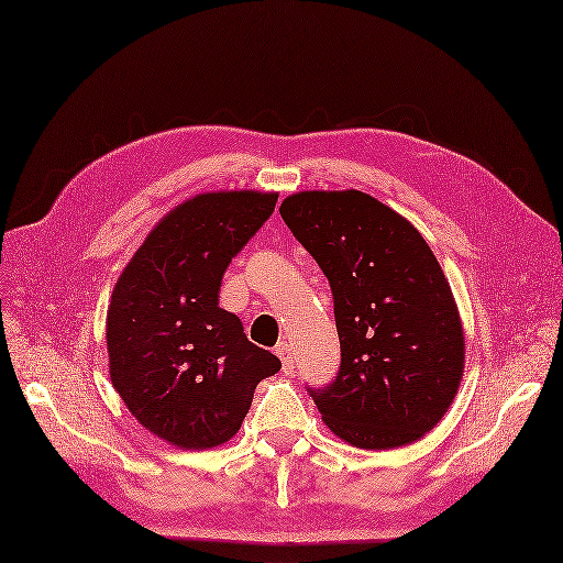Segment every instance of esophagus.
I'll return each mask as SVG.
<instances>
[{
	"label": "esophagus",
	"instance_id": "34e87169",
	"mask_svg": "<svg viewBox=\"0 0 563 563\" xmlns=\"http://www.w3.org/2000/svg\"><path fill=\"white\" fill-rule=\"evenodd\" d=\"M276 355L280 357L283 371L287 373V376H289V373H295V347H292V343L280 341L278 347H276Z\"/></svg>",
	"mask_w": 563,
	"mask_h": 563
}]
</instances>
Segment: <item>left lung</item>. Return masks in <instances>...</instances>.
Segmentation results:
<instances>
[{
    "label": "left lung",
    "mask_w": 563,
    "mask_h": 563,
    "mask_svg": "<svg viewBox=\"0 0 563 563\" xmlns=\"http://www.w3.org/2000/svg\"><path fill=\"white\" fill-rule=\"evenodd\" d=\"M280 216L334 295L341 368L327 389H308L324 424L362 450L420 441L452 406L466 362L439 260L404 216L360 190L289 195Z\"/></svg>",
    "instance_id": "1"
}]
</instances>
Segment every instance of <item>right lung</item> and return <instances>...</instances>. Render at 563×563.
Masks as SVG:
<instances>
[{"mask_svg": "<svg viewBox=\"0 0 563 563\" xmlns=\"http://www.w3.org/2000/svg\"><path fill=\"white\" fill-rule=\"evenodd\" d=\"M278 192H203L172 208L139 245L107 313L109 373L130 412L180 450L227 443L280 360L218 306L222 276L274 213Z\"/></svg>", "mask_w": 563, "mask_h": 563, "instance_id": "1", "label": "right lung"}]
</instances>
